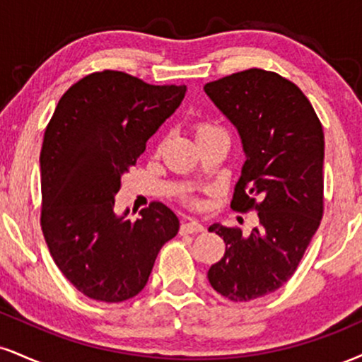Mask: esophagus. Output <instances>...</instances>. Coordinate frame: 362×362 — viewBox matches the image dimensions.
I'll return each instance as SVG.
<instances>
[{
	"instance_id": "obj_1",
	"label": "esophagus",
	"mask_w": 362,
	"mask_h": 362,
	"mask_svg": "<svg viewBox=\"0 0 362 362\" xmlns=\"http://www.w3.org/2000/svg\"><path fill=\"white\" fill-rule=\"evenodd\" d=\"M204 230H206V228H204L199 221H194V219L185 221V223L180 226L182 234H197V233H204Z\"/></svg>"
}]
</instances>
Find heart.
Masks as SVG:
<instances>
[{
    "mask_svg": "<svg viewBox=\"0 0 362 362\" xmlns=\"http://www.w3.org/2000/svg\"><path fill=\"white\" fill-rule=\"evenodd\" d=\"M216 132H224L223 128H219V126L212 124V123H207V121H200V123L195 124V136H202V134H209V133H216ZM187 202L190 204V206L197 207L199 206V200L194 199V197H189L187 199Z\"/></svg>",
    "mask_w": 362,
    "mask_h": 362,
    "instance_id": "1",
    "label": "heart"
}]
</instances>
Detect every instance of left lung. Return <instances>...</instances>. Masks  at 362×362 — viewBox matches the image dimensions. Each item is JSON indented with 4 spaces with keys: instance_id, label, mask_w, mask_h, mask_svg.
Masks as SVG:
<instances>
[{
    "instance_id": "8db88e82",
    "label": "left lung",
    "mask_w": 362,
    "mask_h": 362,
    "mask_svg": "<svg viewBox=\"0 0 362 362\" xmlns=\"http://www.w3.org/2000/svg\"><path fill=\"white\" fill-rule=\"evenodd\" d=\"M204 90L238 128L246 153L230 207L256 211L259 228L212 224L226 243L212 288L233 302L273 293L293 276L324 216V129L307 95L280 74L247 69Z\"/></svg>"
}]
</instances>
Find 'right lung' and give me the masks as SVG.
<instances>
[{"instance_id":"right-lung-1","label":"right lung","mask_w":362,"mask_h":362,"mask_svg":"<svg viewBox=\"0 0 362 362\" xmlns=\"http://www.w3.org/2000/svg\"><path fill=\"white\" fill-rule=\"evenodd\" d=\"M185 90L103 71L77 81L57 104L40 153V226L55 264L86 297L133 298L162 246L177 236V216L162 202H151L136 221L112 209L123 173Z\"/></svg>"}]
</instances>
